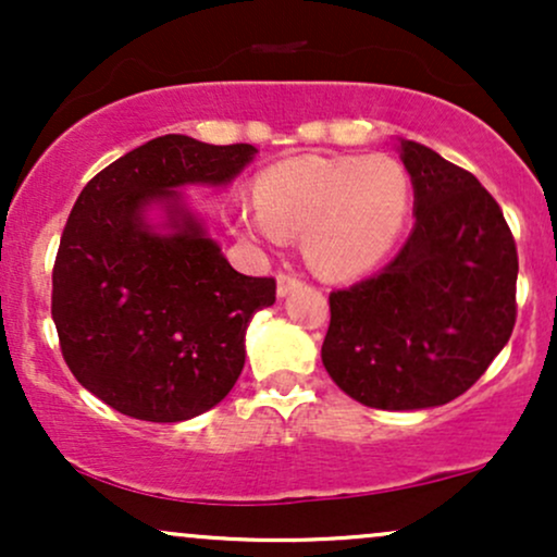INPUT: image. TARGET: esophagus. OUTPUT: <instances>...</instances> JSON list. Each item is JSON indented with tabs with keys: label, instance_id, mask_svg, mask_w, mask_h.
Returning <instances> with one entry per match:
<instances>
[{
	"label": "esophagus",
	"instance_id": "obj_1",
	"mask_svg": "<svg viewBox=\"0 0 557 557\" xmlns=\"http://www.w3.org/2000/svg\"><path fill=\"white\" fill-rule=\"evenodd\" d=\"M300 285V277L298 274H290V272H280L277 274V296H287V293L293 290V287Z\"/></svg>",
	"mask_w": 557,
	"mask_h": 557
}]
</instances>
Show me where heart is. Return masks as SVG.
<instances>
[{"label":"heart","mask_w":557,"mask_h":557,"mask_svg":"<svg viewBox=\"0 0 557 557\" xmlns=\"http://www.w3.org/2000/svg\"><path fill=\"white\" fill-rule=\"evenodd\" d=\"M259 212H243L238 230L280 246L304 235V253L324 277H356L385 259L398 238L411 177L398 159L300 154L267 168L253 183Z\"/></svg>","instance_id":"1"}]
</instances>
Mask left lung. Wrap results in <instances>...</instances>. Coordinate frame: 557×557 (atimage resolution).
<instances>
[{
  "mask_svg": "<svg viewBox=\"0 0 557 557\" xmlns=\"http://www.w3.org/2000/svg\"><path fill=\"white\" fill-rule=\"evenodd\" d=\"M413 183L411 235L361 283L330 293L322 361L363 406L450 403L487 372L516 324L519 253L503 209L469 170L400 140Z\"/></svg>",
  "mask_w": 557,
  "mask_h": 557,
  "instance_id": "obj_1",
  "label": "left lung"
}]
</instances>
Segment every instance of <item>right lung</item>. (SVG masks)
<instances>
[{"instance_id": "add662e5", "label": "right lung", "mask_w": 557, "mask_h": 557, "mask_svg": "<svg viewBox=\"0 0 557 557\" xmlns=\"http://www.w3.org/2000/svg\"><path fill=\"white\" fill-rule=\"evenodd\" d=\"M253 154L251 144L172 133L127 151L81 190L54 259L52 319L70 372L114 411L164 424L194 419L240 376L246 327L274 304L277 283L235 272L172 188L230 183ZM151 200L171 203L177 234L150 233L143 209Z\"/></svg>"}]
</instances>
